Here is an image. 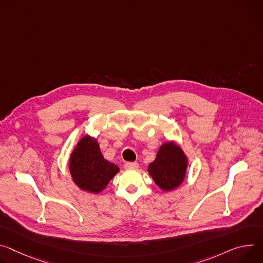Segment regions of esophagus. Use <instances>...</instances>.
I'll return each instance as SVG.
<instances>
[{
    "instance_id": "esophagus-1",
    "label": "esophagus",
    "mask_w": 263,
    "mask_h": 263,
    "mask_svg": "<svg viewBox=\"0 0 263 263\" xmlns=\"http://www.w3.org/2000/svg\"><path fill=\"white\" fill-rule=\"evenodd\" d=\"M124 166H125V169H127V170L137 169L138 168V163L137 162H126Z\"/></svg>"
}]
</instances>
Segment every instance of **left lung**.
Wrapping results in <instances>:
<instances>
[{"label": "left lung", "mask_w": 263, "mask_h": 263, "mask_svg": "<svg viewBox=\"0 0 263 263\" xmlns=\"http://www.w3.org/2000/svg\"><path fill=\"white\" fill-rule=\"evenodd\" d=\"M189 158L174 140L165 141L159 147L156 158L148 165L154 182L164 192H171L184 181Z\"/></svg>", "instance_id": "left-lung-1"}]
</instances>
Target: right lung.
I'll use <instances>...</instances> for the list:
<instances>
[{
    "mask_svg": "<svg viewBox=\"0 0 263 263\" xmlns=\"http://www.w3.org/2000/svg\"><path fill=\"white\" fill-rule=\"evenodd\" d=\"M69 172L73 182L85 192L99 194L119 172V168L107 160L100 149L98 139L85 135L69 157Z\"/></svg>",
    "mask_w": 263,
    "mask_h": 263,
    "instance_id": "add662e5",
    "label": "right lung"
}]
</instances>
